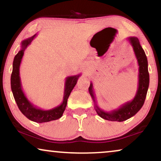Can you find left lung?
<instances>
[{"label":"left lung","mask_w":161,"mask_h":161,"mask_svg":"<svg viewBox=\"0 0 161 161\" xmlns=\"http://www.w3.org/2000/svg\"><path fill=\"white\" fill-rule=\"evenodd\" d=\"M127 39L133 47L134 53H135L138 67H139L138 68V89L135 97L131 101H128V102L122 104L119 108L107 112L100 109L97 104L92 83H90V86L89 88V94L94 101V109L97 113L101 118L108 121H112V122H123L137 114L144 105L149 88V75L148 72V61H147V58L144 50L141 46L139 40L137 37H128Z\"/></svg>","instance_id":"left-lung-1"}]
</instances>
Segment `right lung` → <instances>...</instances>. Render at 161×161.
<instances>
[{
  "label": "right lung",
  "mask_w": 161,
  "mask_h": 161,
  "mask_svg": "<svg viewBox=\"0 0 161 161\" xmlns=\"http://www.w3.org/2000/svg\"><path fill=\"white\" fill-rule=\"evenodd\" d=\"M36 36V34H35L30 38L22 42L21 49L15 56L14 61H13L12 73L11 75V88H12L14 100L22 114L25 116L28 119L31 120L33 122L43 123L58 119L62 116L64 111H65L66 106H67L68 97H69L75 86L76 85L77 81L80 75L68 76L66 78L63 101L60 105L50 110H42L36 106H34L28 100L22 89L20 77H19V66H20L24 51Z\"/></svg>",
  "instance_id": "obj_1"
}]
</instances>
